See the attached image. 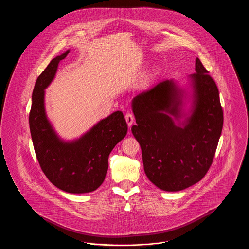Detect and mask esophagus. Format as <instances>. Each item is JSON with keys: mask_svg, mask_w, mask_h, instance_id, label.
<instances>
[{"mask_svg": "<svg viewBox=\"0 0 249 249\" xmlns=\"http://www.w3.org/2000/svg\"><path fill=\"white\" fill-rule=\"evenodd\" d=\"M125 119H126V122H127V124H128V126L130 127L131 125H132V123H133V121H134V117L131 115V114H127L126 116H125Z\"/></svg>", "mask_w": 249, "mask_h": 249, "instance_id": "obj_1", "label": "esophagus"}]
</instances>
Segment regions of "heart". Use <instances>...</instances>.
Segmentation results:
<instances>
[{
  "label": "heart",
  "mask_w": 249,
  "mask_h": 249,
  "mask_svg": "<svg viewBox=\"0 0 249 249\" xmlns=\"http://www.w3.org/2000/svg\"><path fill=\"white\" fill-rule=\"evenodd\" d=\"M157 69L156 68H153V69H151L150 71L147 72V74L145 75V82L146 83H148V82H150L153 78H154L155 76H156V74H157Z\"/></svg>",
  "instance_id": "obj_1"
}]
</instances>
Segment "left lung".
I'll return each instance as SVG.
<instances>
[{
	"label": "left lung",
	"instance_id": "8db88e82",
	"mask_svg": "<svg viewBox=\"0 0 249 249\" xmlns=\"http://www.w3.org/2000/svg\"><path fill=\"white\" fill-rule=\"evenodd\" d=\"M131 127L143 170L160 190L180 191L198 183L212 164L223 112L217 87L200 59L187 83L170 79L131 101Z\"/></svg>",
	"mask_w": 249,
	"mask_h": 249
}]
</instances>
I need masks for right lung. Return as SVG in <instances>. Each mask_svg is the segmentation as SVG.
<instances>
[{
    "label": "right lung",
    "instance_id": "1",
    "mask_svg": "<svg viewBox=\"0 0 249 249\" xmlns=\"http://www.w3.org/2000/svg\"><path fill=\"white\" fill-rule=\"evenodd\" d=\"M69 52L52 59L38 76L29 122L37 160L48 180L65 192L83 194L97 190L105 181L109 155L126 136L128 126L123 113L116 111L77 138L66 140L59 136L48 118L45 97L59 61Z\"/></svg>",
    "mask_w": 249,
    "mask_h": 249
}]
</instances>
